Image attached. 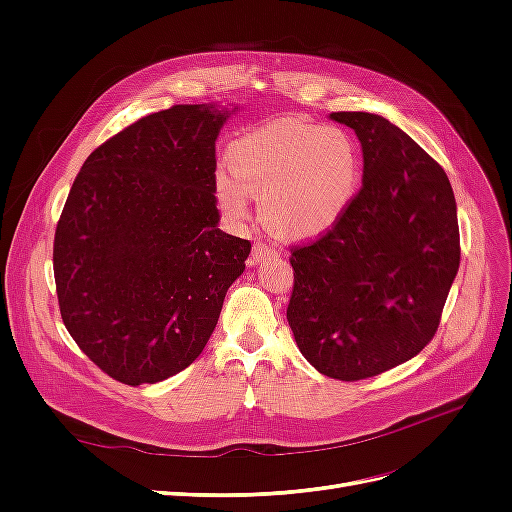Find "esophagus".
<instances>
[{
	"label": "esophagus",
	"mask_w": 512,
	"mask_h": 512,
	"mask_svg": "<svg viewBox=\"0 0 512 512\" xmlns=\"http://www.w3.org/2000/svg\"><path fill=\"white\" fill-rule=\"evenodd\" d=\"M252 254H254L256 262H265L267 258H273V256L277 254V250H275V247L267 245V243H262V241H258V243L254 245V250H252Z\"/></svg>",
	"instance_id": "obj_1"
}]
</instances>
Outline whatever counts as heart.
I'll return each mask as SVG.
<instances>
[{
    "mask_svg": "<svg viewBox=\"0 0 512 512\" xmlns=\"http://www.w3.org/2000/svg\"><path fill=\"white\" fill-rule=\"evenodd\" d=\"M230 173L215 175V196L232 220L250 213V192L262 194L265 220L288 237L331 230L359 192L363 162L350 132L284 119L243 134L228 149Z\"/></svg>",
    "mask_w": 512,
    "mask_h": 512,
    "instance_id": "obj_1",
    "label": "heart"
}]
</instances>
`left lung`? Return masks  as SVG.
<instances>
[{"instance_id": "left-lung-1", "label": "left lung", "mask_w": 512, "mask_h": 512, "mask_svg": "<svg viewBox=\"0 0 512 512\" xmlns=\"http://www.w3.org/2000/svg\"><path fill=\"white\" fill-rule=\"evenodd\" d=\"M331 119L359 136L363 185L331 230L290 250L286 316L320 374L354 382L410 361L436 335L459 224L451 181L404 130L371 113Z\"/></svg>"}]
</instances>
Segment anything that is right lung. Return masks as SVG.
Wrapping results in <instances>:
<instances>
[{
    "mask_svg": "<svg viewBox=\"0 0 512 512\" xmlns=\"http://www.w3.org/2000/svg\"><path fill=\"white\" fill-rule=\"evenodd\" d=\"M215 104L138 119L81 166L53 243L68 333L117 382L156 384L192 365L252 243L218 228Z\"/></svg>",
    "mask_w": 512,
    "mask_h": 512,
    "instance_id": "obj_1",
    "label": "right lung"
}]
</instances>
